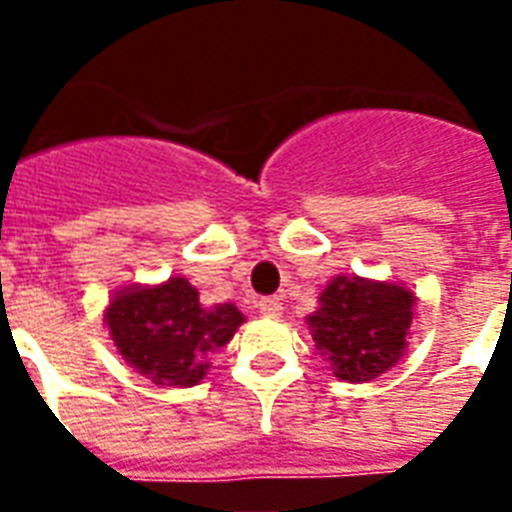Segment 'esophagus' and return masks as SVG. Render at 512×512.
Segmentation results:
<instances>
[{
  "label": "esophagus",
  "instance_id": "esophagus-1",
  "mask_svg": "<svg viewBox=\"0 0 512 512\" xmlns=\"http://www.w3.org/2000/svg\"><path fill=\"white\" fill-rule=\"evenodd\" d=\"M257 308H260V313H263V316H271V319L281 316L279 297H263V300L257 303Z\"/></svg>",
  "mask_w": 512,
  "mask_h": 512
}]
</instances>
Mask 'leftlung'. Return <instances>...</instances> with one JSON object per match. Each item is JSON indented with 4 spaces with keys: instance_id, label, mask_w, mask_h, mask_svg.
<instances>
[{
    "instance_id": "left-lung-1",
    "label": "left lung",
    "mask_w": 512,
    "mask_h": 512,
    "mask_svg": "<svg viewBox=\"0 0 512 512\" xmlns=\"http://www.w3.org/2000/svg\"><path fill=\"white\" fill-rule=\"evenodd\" d=\"M308 316L316 350L348 382H369L404 356L417 297L406 287L358 276H337Z\"/></svg>"
}]
</instances>
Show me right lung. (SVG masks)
<instances>
[{"label": "right lung", "instance_id": "add662e5", "mask_svg": "<svg viewBox=\"0 0 512 512\" xmlns=\"http://www.w3.org/2000/svg\"><path fill=\"white\" fill-rule=\"evenodd\" d=\"M244 313L233 303L201 308L199 292L183 279L116 292L106 327L127 364L156 385L191 388L204 380L209 353L228 345Z\"/></svg>", "mask_w": 512, "mask_h": 512}]
</instances>
